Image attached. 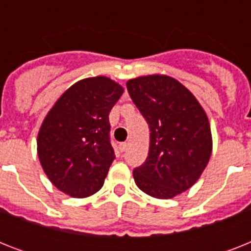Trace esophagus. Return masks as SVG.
Masks as SVG:
<instances>
[{"label": "esophagus", "instance_id": "obj_1", "mask_svg": "<svg viewBox=\"0 0 251 251\" xmlns=\"http://www.w3.org/2000/svg\"><path fill=\"white\" fill-rule=\"evenodd\" d=\"M118 149H120V151H121V152H125L126 150H127V143H126V142H124V143H120Z\"/></svg>", "mask_w": 251, "mask_h": 251}]
</instances>
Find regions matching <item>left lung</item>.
Here are the masks:
<instances>
[{"label": "left lung", "instance_id": "1", "mask_svg": "<svg viewBox=\"0 0 251 251\" xmlns=\"http://www.w3.org/2000/svg\"><path fill=\"white\" fill-rule=\"evenodd\" d=\"M126 87L151 131L149 156L133 171L135 183L153 198H173L193 186L208 164L212 139L206 112L171 76H139Z\"/></svg>", "mask_w": 251, "mask_h": 251}]
</instances>
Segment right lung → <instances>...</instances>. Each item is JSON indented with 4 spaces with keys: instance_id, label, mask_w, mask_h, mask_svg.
Here are the masks:
<instances>
[{
    "instance_id": "add662e5",
    "label": "right lung",
    "mask_w": 251,
    "mask_h": 251,
    "mask_svg": "<svg viewBox=\"0 0 251 251\" xmlns=\"http://www.w3.org/2000/svg\"><path fill=\"white\" fill-rule=\"evenodd\" d=\"M124 88L106 76L73 84L48 112L37 135V155L50 182L65 194L86 198L104 185L116 159L109 112Z\"/></svg>"
}]
</instances>
